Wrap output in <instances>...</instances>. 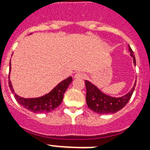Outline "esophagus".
Segmentation results:
<instances>
[{"label": "esophagus", "instance_id": "1", "mask_svg": "<svg viewBox=\"0 0 150 150\" xmlns=\"http://www.w3.org/2000/svg\"><path fill=\"white\" fill-rule=\"evenodd\" d=\"M74 77H75V79H83L84 78V75L81 72H78V73L75 74Z\"/></svg>", "mask_w": 150, "mask_h": 150}]
</instances>
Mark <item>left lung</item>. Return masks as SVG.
<instances>
[{
  "label": "left lung",
  "mask_w": 150,
  "mask_h": 150,
  "mask_svg": "<svg viewBox=\"0 0 150 150\" xmlns=\"http://www.w3.org/2000/svg\"><path fill=\"white\" fill-rule=\"evenodd\" d=\"M130 56L133 59V63L136 66V59L133 51L129 46ZM87 94L86 102L88 108L98 114H112L118 112L128 104L135 89L136 81L130 91L123 96L114 97L105 94L99 88L88 80H85Z\"/></svg>",
  "instance_id": "1"
}]
</instances>
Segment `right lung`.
I'll return each mask as SVG.
<instances>
[{
    "label": "right lung",
    "mask_w": 150,
    "mask_h": 150,
    "mask_svg": "<svg viewBox=\"0 0 150 150\" xmlns=\"http://www.w3.org/2000/svg\"><path fill=\"white\" fill-rule=\"evenodd\" d=\"M11 63V62H10ZM9 63V71H11V64ZM9 79V77H8ZM72 82V77L70 76L56 85L49 93L36 98H24L15 93L10 79H8V86L14 95L16 100L19 104L28 110L35 113L50 112L61 104L63 99V95L69 85Z\"/></svg>",
    "instance_id": "obj_1"
}]
</instances>
